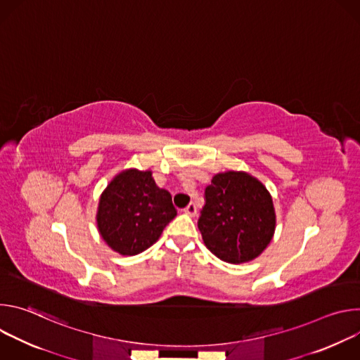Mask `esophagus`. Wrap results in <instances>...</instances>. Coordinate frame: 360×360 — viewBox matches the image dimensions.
Listing matches in <instances>:
<instances>
[{"label": "esophagus", "mask_w": 360, "mask_h": 360, "mask_svg": "<svg viewBox=\"0 0 360 360\" xmlns=\"http://www.w3.org/2000/svg\"><path fill=\"white\" fill-rule=\"evenodd\" d=\"M184 212L188 214V215H191V217H195V215H196V207H195V203L191 202V203L188 205V207L184 210Z\"/></svg>", "instance_id": "obj_1"}]
</instances>
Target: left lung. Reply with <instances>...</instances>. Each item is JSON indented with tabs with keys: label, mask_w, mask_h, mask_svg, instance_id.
<instances>
[{
	"label": "left lung",
	"mask_w": 360,
	"mask_h": 360,
	"mask_svg": "<svg viewBox=\"0 0 360 360\" xmlns=\"http://www.w3.org/2000/svg\"><path fill=\"white\" fill-rule=\"evenodd\" d=\"M275 224L269 192L249 174H218L205 188L198 228L221 261L238 265L255 259L272 240Z\"/></svg>",
	"instance_id": "1"
}]
</instances>
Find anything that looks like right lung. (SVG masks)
Listing matches in <instances>:
<instances>
[{"label":"right lung","mask_w":360,"mask_h":360,"mask_svg":"<svg viewBox=\"0 0 360 360\" xmlns=\"http://www.w3.org/2000/svg\"><path fill=\"white\" fill-rule=\"evenodd\" d=\"M175 215L171 193L157 186L150 171L128 169L101 195L96 224L111 249L138 255L158 240Z\"/></svg>","instance_id":"1"}]
</instances>
